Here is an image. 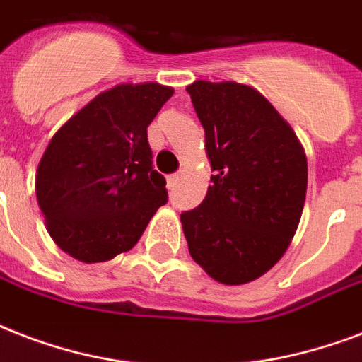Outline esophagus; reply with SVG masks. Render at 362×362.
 <instances>
[{"mask_svg": "<svg viewBox=\"0 0 362 362\" xmlns=\"http://www.w3.org/2000/svg\"><path fill=\"white\" fill-rule=\"evenodd\" d=\"M179 177H181L179 173H173V175H168V187H170V189H173V187H175V185L179 183Z\"/></svg>", "mask_w": 362, "mask_h": 362, "instance_id": "esophagus-1", "label": "esophagus"}]
</instances>
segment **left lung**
Instances as JSON below:
<instances>
[{"instance_id":"1","label":"left lung","mask_w":362,"mask_h":362,"mask_svg":"<svg viewBox=\"0 0 362 362\" xmlns=\"http://www.w3.org/2000/svg\"><path fill=\"white\" fill-rule=\"evenodd\" d=\"M187 92L215 173L200 206L181 213L190 257L223 285L255 281L285 255L298 228L306 153L253 86L198 79Z\"/></svg>"}]
</instances>
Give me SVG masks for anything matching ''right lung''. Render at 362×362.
<instances>
[{"mask_svg": "<svg viewBox=\"0 0 362 362\" xmlns=\"http://www.w3.org/2000/svg\"><path fill=\"white\" fill-rule=\"evenodd\" d=\"M172 94V86L153 81L122 83L100 92L52 136L35 194L64 253L86 264L107 262L130 251L166 204L147 126Z\"/></svg>", "mask_w": 362, "mask_h": 362, "instance_id": "add662e5", "label": "right lung"}]
</instances>
